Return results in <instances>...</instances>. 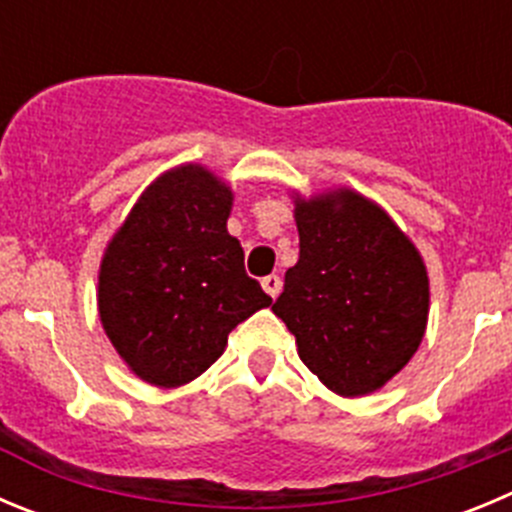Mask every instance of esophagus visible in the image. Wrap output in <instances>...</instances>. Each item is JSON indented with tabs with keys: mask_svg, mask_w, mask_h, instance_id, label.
I'll use <instances>...</instances> for the list:
<instances>
[{
	"mask_svg": "<svg viewBox=\"0 0 512 512\" xmlns=\"http://www.w3.org/2000/svg\"><path fill=\"white\" fill-rule=\"evenodd\" d=\"M261 287H264V292L269 294L271 299H276V297H279V292H281V279L276 274H269V276H264V279H261Z\"/></svg>",
	"mask_w": 512,
	"mask_h": 512,
	"instance_id": "34e87169",
	"label": "esophagus"
}]
</instances>
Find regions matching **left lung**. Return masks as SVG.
<instances>
[{
    "mask_svg": "<svg viewBox=\"0 0 512 512\" xmlns=\"http://www.w3.org/2000/svg\"><path fill=\"white\" fill-rule=\"evenodd\" d=\"M294 220L299 261L271 309L330 391L345 398L378 391L424 340V259L381 205L348 187L297 195Z\"/></svg>",
    "mask_w": 512,
    "mask_h": 512,
    "instance_id": "obj_1",
    "label": "left lung"
}]
</instances>
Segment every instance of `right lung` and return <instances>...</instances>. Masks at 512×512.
<instances>
[{
    "label": "right lung",
    "instance_id": "add662e5",
    "mask_svg": "<svg viewBox=\"0 0 512 512\" xmlns=\"http://www.w3.org/2000/svg\"><path fill=\"white\" fill-rule=\"evenodd\" d=\"M231 205L220 177L182 164L142 192L106 246L101 325L131 373L152 386L195 381L223 355L233 327L271 304L225 228Z\"/></svg>",
    "mask_w": 512,
    "mask_h": 512
}]
</instances>
